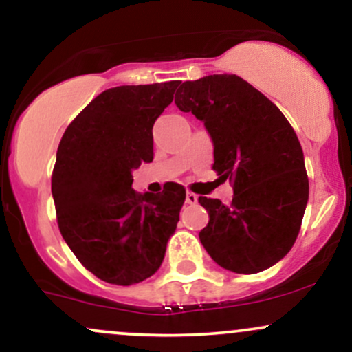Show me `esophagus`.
Here are the masks:
<instances>
[{
  "mask_svg": "<svg viewBox=\"0 0 352 352\" xmlns=\"http://www.w3.org/2000/svg\"><path fill=\"white\" fill-rule=\"evenodd\" d=\"M186 203L188 204H196L197 203V196L195 192H186Z\"/></svg>",
  "mask_w": 352,
  "mask_h": 352,
  "instance_id": "1",
  "label": "esophagus"
}]
</instances>
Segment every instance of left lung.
<instances>
[{
  "mask_svg": "<svg viewBox=\"0 0 352 352\" xmlns=\"http://www.w3.org/2000/svg\"><path fill=\"white\" fill-rule=\"evenodd\" d=\"M175 102L204 121L214 144L212 169L229 179L231 204L199 196L209 223L204 250L224 270L254 274L289 252L309 197L302 148L274 102L236 74L184 81Z\"/></svg>",
  "mask_w": 352,
  "mask_h": 352,
  "instance_id": "1",
  "label": "left lung"
}]
</instances>
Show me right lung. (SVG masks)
Returning a JSON list of instances; mask_svg holds the SVG:
<instances>
[{
  "label": "right lung",
  "mask_w": 352,
  "mask_h": 352,
  "mask_svg": "<svg viewBox=\"0 0 352 352\" xmlns=\"http://www.w3.org/2000/svg\"><path fill=\"white\" fill-rule=\"evenodd\" d=\"M179 82L102 91L59 141L51 177L59 231L101 281L141 283L164 259L186 191L171 183L160 195H141L131 171L153 161V126Z\"/></svg>",
  "instance_id": "1"
}]
</instances>
